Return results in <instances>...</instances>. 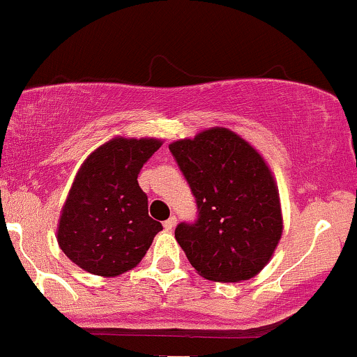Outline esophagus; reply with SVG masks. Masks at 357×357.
<instances>
[{"instance_id": "obj_1", "label": "esophagus", "mask_w": 357, "mask_h": 357, "mask_svg": "<svg viewBox=\"0 0 357 357\" xmlns=\"http://www.w3.org/2000/svg\"><path fill=\"white\" fill-rule=\"evenodd\" d=\"M176 223H178V218H176V216H171L169 220L165 221V228H166L167 231H173L174 227H176Z\"/></svg>"}]
</instances>
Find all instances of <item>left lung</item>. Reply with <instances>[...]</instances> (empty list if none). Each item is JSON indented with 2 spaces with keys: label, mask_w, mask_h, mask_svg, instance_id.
I'll list each match as a JSON object with an SVG mask.
<instances>
[{
  "label": "left lung",
  "mask_w": 357,
  "mask_h": 357,
  "mask_svg": "<svg viewBox=\"0 0 357 357\" xmlns=\"http://www.w3.org/2000/svg\"><path fill=\"white\" fill-rule=\"evenodd\" d=\"M169 151L199 211L196 223H181L174 231L190 264L213 282L255 277L284 230L278 186L264 155L227 127L178 139Z\"/></svg>",
  "instance_id": "1"
}]
</instances>
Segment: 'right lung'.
<instances>
[{"instance_id": "right-lung-1", "label": "right lung", "mask_w": 357, "mask_h": 357, "mask_svg": "<svg viewBox=\"0 0 357 357\" xmlns=\"http://www.w3.org/2000/svg\"><path fill=\"white\" fill-rule=\"evenodd\" d=\"M161 146L155 137L116 136L82 162L56 227L59 247L77 267L117 277L146 255L162 225L147 213L137 174Z\"/></svg>"}]
</instances>
